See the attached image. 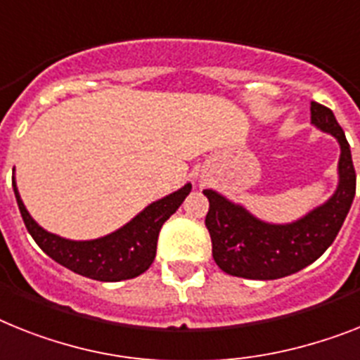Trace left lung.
Segmentation results:
<instances>
[{
  "instance_id": "8db88e82",
  "label": "left lung",
  "mask_w": 360,
  "mask_h": 360,
  "mask_svg": "<svg viewBox=\"0 0 360 360\" xmlns=\"http://www.w3.org/2000/svg\"><path fill=\"white\" fill-rule=\"evenodd\" d=\"M311 121L340 143L338 187L326 204L290 224H266L243 206L204 189L210 200L206 228L212 237L213 259L226 274L246 280H278L305 269L328 250L342 228L353 197L355 167L342 127L333 112L311 103Z\"/></svg>"
}]
</instances>
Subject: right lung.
Wrapping results in <instances>:
<instances>
[{
	"instance_id": "add662e5",
	"label": "right lung",
	"mask_w": 360,
	"mask_h": 360,
	"mask_svg": "<svg viewBox=\"0 0 360 360\" xmlns=\"http://www.w3.org/2000/svg\"><path fill=\"white\" fill-rule=\"evenodd\" d=\"M18 207L37 245L51 259L97 281H121L143 274L156 257L158 236L163 222L176 212L191 191V184L153 202L114 233L94 240H70L40 228L23 206L16 184L13 182Z\"/></svg>"
}]
</instances>
